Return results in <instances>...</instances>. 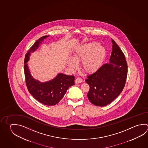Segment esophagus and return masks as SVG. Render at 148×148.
<instances>
[{
  "mask_svg": "<svg viewBox=\"0 0 148 148\" xmlns=\"http://www.w3.org/2000/svg\"><path fill=\"white\" fill-rule=\"evenodd\" d=\"M75 84H80L81 82H82V80L81 78H76L75 80Z\"/></svg>",
  "mask_w": 148,
  "mask_h": 148,
  "instance_id": "1",
  "label": "esophagus"
}]
</instances>
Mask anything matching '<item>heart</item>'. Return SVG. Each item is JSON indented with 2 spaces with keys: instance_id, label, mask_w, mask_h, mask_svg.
Segmentation results:
<instances>
[{
  "instance_id": "1",
  "label": "heart",
  "mask_w": 148,
  "mask_h": 148,
  "mask_svg": "<svg viewBox=\"0 0 148 148\" xmlns=\"http://www.w3.org/2000/svg\"><path fill=\"white\" fill-rule=\"evenodd\" d=\"M106 49L99 43L93 42L84 43L75 47L73 51V60L68 64L71 68L77 67V62L81 60V68L87 73H93L101 67L106 56Z\"/></svg>"
}]
</instances>
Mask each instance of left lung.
Returning a JSON list of instances; mask_svg holds the SVG:
<instances>
[{"mask_svg": "<svg viewBox=\"0 0 148 148\" xmlns=\"http://www.w3.org/2000/svg\"><path fill=\"white\" fill-rule=\"evenodd\" d=\"M112 43L110 64H103L86 80L90 86L88 99L97 106L112 102L121 93L126 81L128 66L125 55L112 38Z\"/></svg>", "mask_w": 148, "mask_h": 148, "instance_id": "8db88e82", "label": "left lung"}]
</instances>
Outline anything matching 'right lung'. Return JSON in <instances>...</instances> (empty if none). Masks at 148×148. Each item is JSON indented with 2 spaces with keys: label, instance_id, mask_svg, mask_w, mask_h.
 Wrapping results in <instances>:
<instances>
[{
  "label": "right lung",
  "instance_id": "1",
  "mask_svg": "<svg viewBox=\"0 0 148 148\" xmlns=\"http://www.w3.org/2000/svg\"><path fill=\"white\" fill-rule=\"evenodd\" d=\"M48 36L45 35L38 38L28 50L25 56L24 71L26 85L30 94L43 104L52 106L59 102L68 88L75 84V77L59 73L52 80L42 83L35 80L31 75L27 64L30 53L37 49L40 44Z\"/></svg>",
  "mask_w": 148,
  "mask_h": 148
}]
</instances>
